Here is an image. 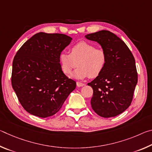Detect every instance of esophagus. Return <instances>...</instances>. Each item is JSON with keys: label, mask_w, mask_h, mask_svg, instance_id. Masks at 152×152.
<instances>
[{"label": "esophagus", "mask_w": 152, "mask_h": 152, "mask_svg": "<svg viewBox=\"0 0 152 152\" xmlns=\"http://www.w3.org/2000/svg\"><path fill=\"white\" fill-rule=\"evenodd\" d=\"M76 85H77V86H78V87H81V86H84V83H82V82H76Z\"/></svg>", "instance_id": "34e87169"}]
</instances>
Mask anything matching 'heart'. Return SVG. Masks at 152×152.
Masks as SVG:
<instances>
[{
	"label": "heart",
	"mask_w": 152,
	"mask_h": 152,
	"mask_svg": "<svg viewBox=\"0 0 152 152\" xmlns=\"http://www.w3.org/2000/svg\"><path fill=\"white\" fill-rule=\"evenodd\" d=\"M59 58L63 72L66 75L72 72L77 66H79L72 75L77 80L99 76L107 62V55L103 50L95 48L94 45L84 41L74 45L70 49V53L61 52Z\"/></svg>",
	"instance_id": "b5f03b06"
}]
</instances>
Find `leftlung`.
I'll list each match as a JSON object with an SVG mask.
<instances>
[{"mask_svg":"<svg viewBox=\"0 0 152 152\" xmlns=\"http://www.w3.org/2000/svg\"><path fill=\"white\" fill-rule=\"evenodd\" d=\"M85 37L99 43L107 55L104 70L88 83L93 89L92 108L102 117H115L132 103L137 83L134 57L125 42L109 31L90 33Z\"/></svg>","mask_w":152,"mask_h":152,"instance_id":"obj_1","label":"left lung"}]
</instances>
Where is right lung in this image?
<instances>
[{"instance_id": "obj_1", "label": "right lung", "mask_w": 152, "mask_h": 152, "mask_svg": "<svg viewBox=\"0 0 152 152\" xmlns=\"http://www.w3.org/2000/svg\"><path fill=\"white\" fill-rule=\"evenodd\" d=\"M72 39L64 34L39 32L17 52L12 61V86L30 114L52 116L75 89L76 82L64 74L59 58Z\"/></svg>"}]
</instances>
